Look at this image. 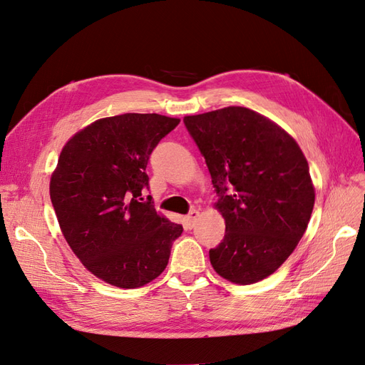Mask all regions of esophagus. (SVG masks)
Wrapping results in <instances>:
<instances>
[{"instance_id": "1", "label": "esophagus", "mask_w": 365, "mask_h": 365, "mask_svg": "<svg viewBox=\"0 0 365 365\" xmlns=\"http://www.w3.org/2000/svg\"><path fill=\"white\" fill-rule=\"evenodd\" d=\"M197 216H200V212H197V210H192V212H190L189 215H187V216L184 217L187 228H193V225H195V222H196Z\"/></svg>"}]
</instances>
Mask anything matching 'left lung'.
<instances>
[{
  "instance_id": "left-lung-1",
  "label": "left lung",
  "mask_w": 365,
  "mask_h": 365,
  "mask_svg": "<svg viewBox=\"0 0 365 365\" xmlns=\"http://www.w3.org/2000/svg\"><path fill=\"white\" fill-rule=\"evenodd\" d=\"M225 219L210 250L220 277L239 284L267 279L288 259L311 219L315 190L297 141L269 118L242 106L187 115Z\"/></svg>"
}]
</instances>
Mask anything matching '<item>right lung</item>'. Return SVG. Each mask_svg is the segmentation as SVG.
<instances>
[{
	"mask_svg": "<svg viewBox=\"0 0 365 365\" xmlns=\"http://www.w3.org/2000/svg\"><path fill=\"white\" fill-rule=\"evenodd\" d=\"M180 123L160 114L94 121L63 146L50 197L62 235L83 267L123 289L157 279L168 267L180 224L160 216L141 192L152 150Z\"/></svg>",
	"mask_w": 365,
	"mask_h": 365,
	"instance_id": "right-lung-1",
	"label": "right lung"
}]
</instances>
